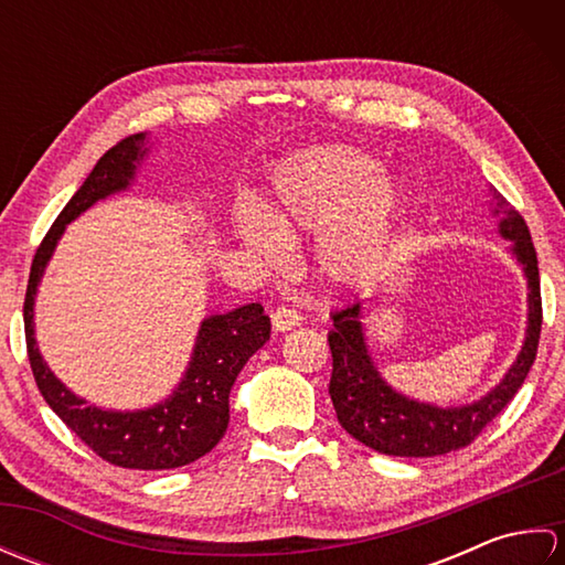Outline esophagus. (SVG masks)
I'll use <instances>...</instances> for the list:
<instances>
[{
	"label": "esophagus",
	"instance_id": "1",
	"mask_svg": "<svg viewBox=\"0 0 565 565\" xmlns=\"http://www.w3.org/2000/svg\"><path fill=\"white\" fill-rule=\"evenodd\" d=\"M298 322H301V313H298V310L291 308V306H276L271 310V326H274V330H279V332L291 330V328L298 326Z\"/></svg>",
	"mask_w": 565,
	"mask_h": 565
}]
</instances>
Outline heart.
Here are the masks:
<instances>
[{"label":"heart","mask_w":565,"mask_h":565,"mask_svg":"<svg viewBox=\"0 0 565 565\" xmlns=\"http://www.w3.org/2000/svg\"><path fill=\"white\" fill-rule=\"evenodd\" d=\"M359 148L322 146L294 154L271 177V211L247 206L237 233L264 257L284 249V233L322 231L320 269L338 284H364L386 267L403 213L401 186Z\"/></svg>","instance_id":"heart-1"}]
</instances>
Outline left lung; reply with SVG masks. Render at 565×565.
I'll list each match as a JSON object with an SVG mask.
<instances>
[{
	"instance_id": "obj_1",
	"label": "left lung",
	"mask_w": 565,
	"mask_h": 565,
	"mask_svg": "<svg viewBox=\"0 0 565 565\" xmlns=\"http://www.w3.org/2000/svg\"><path fill=\"white\" fill-rule=\"evenodd\" d=\"M495 213L502 215L500 233L514 243L512 252L522 262L530 281V326L518 362L500 386L486 398L463 407H437L417 403L395 393L379 376L366 354V342L359 322L362 303L354 301L332 313L334 328L328 334L332 352L330 398L340 425L366 447L388 456H439L463 449L505 411V405L522 388L536 359L539 334H542V289H539V262L520 211L493 191Z\"/></svg>"
}]
</instances>
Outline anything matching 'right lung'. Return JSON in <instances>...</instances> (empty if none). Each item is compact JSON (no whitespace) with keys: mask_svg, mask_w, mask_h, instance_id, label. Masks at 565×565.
<instances>
[{"mask_svg":"<svg viewBox=\"0 0 565 565\" xmlns=\"http://www.w3.org/2000/svg\"><path fill=\"white\" fill-rule=\"evenodd\" d=\"M142 142H146V134H134L106 150L41 239L31 262L26 298H23V330H26V352L35 386L45 403L53 407V413L104 461L121 468H138V471H164V468H179L201 459L225 435L227 419H231L227 395L233 383L247 359L269 340L271 322L269 316H264V308L249 303L225 316L203 320L186 379L162 405L140 413L99 411L72 395L45 366L33 340L35 286L53 255L57 237L63 235L65 225L87 211L94 201L128 186L138 160L146 154Z\"/></svg>","mask_w":565,"mask_h":565,"instance_id":"right-lung-1","label":"right lung"}]
</instances>
